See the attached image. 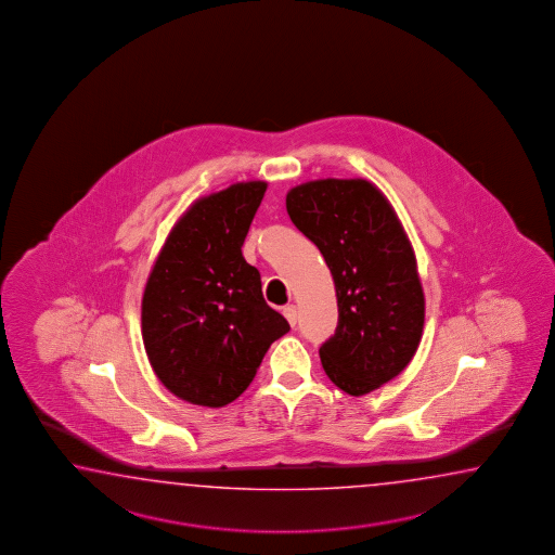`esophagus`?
Instances as JSON below:
<instances>
[{"label": "esophagus", "instance_id": "esophagus-1", "mask_svg": "<svg viewBox=\"0 0 555 555\" xmlns=\"http://www.w3.org/2000/svg\"><path fill=\"white\" fill-rule=\"evenodd\" d=\"M283 315L285 319L289 321V325L294 327L295 323H297V307L295 306H285L283 307Z\"/></svg>", "mask_w": 555, "mask_h": 555}]
</instances>
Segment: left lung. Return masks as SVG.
Here are the masks:
<instances>
[{
    "label": "left lung",
    "mask_w": 555,
    "mask_h": 555,
    "mask_svg": "<svg viewBox=\"0 0 555 555\" xmlns=\"http://www.w3.org/2000/svg\"><path fill=\"white\" fill-rule=\"evenodd\" d=\"M287 214L331 270L339 321L319 357L327 377L361 397L411 363L425 327L413 246L385 194L363 178H325L287 192Z\"/></svg>",
    "instance_id": "8db88e82"
}]
</instances>
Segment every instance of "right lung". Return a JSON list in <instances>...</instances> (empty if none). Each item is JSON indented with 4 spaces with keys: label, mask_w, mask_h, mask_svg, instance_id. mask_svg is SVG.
Listing matches in <instances>:
<instances>
[{
    "label": "right lung",
    "mask_w": 555,
    "mask_h": 555,
    "mask_svg": "<svg viewBox=\"0 0 555 555\" xmlns=\"http://www.w3.org/2000/svg\"><path fill=\"white\" fill-rule=\"evenodd\" d=\"M268 184L237 182L194 202L154 261L142 341L156 377L182 401L224 406L248 389L270 345L289 331L242 256Z\"/></svg>",
    "instance_id": "1"
}]
</instances>
